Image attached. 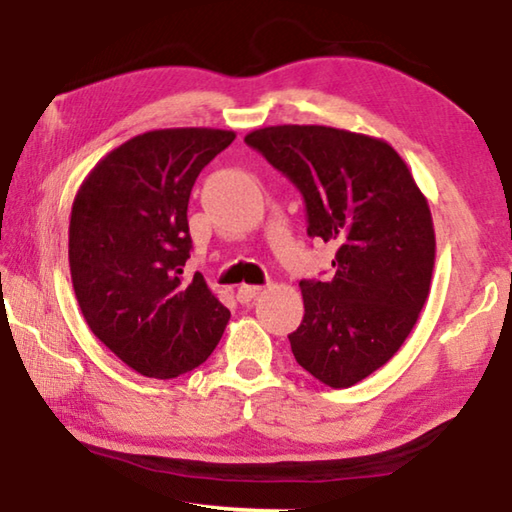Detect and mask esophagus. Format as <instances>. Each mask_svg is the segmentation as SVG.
Segmentation results:
<instances>
[{
    "mask_svg": "<svg viewBox=\"0 0 512 512\" xmlns=\"http://www.w3.org/2000/svg\"><path fill=\"white\" fill-rule=\"evenodd\" d=\"M261 290H263L261 286H240L238 288V301H240V304H249V301L254 299Z\"/></svg>",
    "mask_w": 512,
    "mask_h": 512,
    "instance_id": "1",
    "label": "esophagus"
}]
</instances>
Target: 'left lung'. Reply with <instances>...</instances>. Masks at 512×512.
I'll use <instances>...</instances> for the list:
<instances>
[{
	"label": "left lung",
	"instance_id": "obj_1",
	"mask_svg": "<svg viewBox=\"0 0 512 512\" xmlns=\"http://www.w3.org/2000/svg\"><path fill=\"white\" fill-rule=\"evenodd\" d=\"M245 142L295 183L308 236L338 242L333 279L299 281L304 320L288 340L306 372L331 388H349L397 354L429 297V201L379 138L283 124L251 131Z\"/></svg>",
	"mask_w": 512,
	"mask_h": 512
}]
</instances>
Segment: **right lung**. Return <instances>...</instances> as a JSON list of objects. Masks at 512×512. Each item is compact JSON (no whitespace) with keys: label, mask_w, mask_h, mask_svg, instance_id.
Listing matches in <instances>:
<instances>
[{"label":"right lung","mask_w":512,"mask_h":512,"mask_svg":"<svg viewBox=\"0 0 512 512\" xmlns=\"http://www.w3.org/2000/svg\"><path fill=\"white\" fill-rule=\"evenodd\" d=\"M222 129H158L95 165L74 197L70 272L90 331L149 379H174L213 354L229 308L188 279V201L199 172L231 145Z\"/></svg>","instance_id":"right-lung-1"}]
</instances>
